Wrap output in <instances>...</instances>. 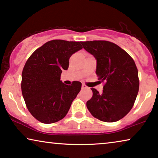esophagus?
<instances>
[{
    "mask_svg": "<svg viewBox=\"0 0 158 158\" xmlns=\"http://www.w3.org/2000/svg\"><path fill=\"white\" fill-rule=\"evenodd\" d=\"M81 88H82V89H87L88 87H87V86H86L85 85V84H82V86H81Z\"/></svg>",
    "mask_w": 158,
    "mask_h": 158,
    "instance_id": "34e87169",
    "label": "esophagus"
}]
</instances>
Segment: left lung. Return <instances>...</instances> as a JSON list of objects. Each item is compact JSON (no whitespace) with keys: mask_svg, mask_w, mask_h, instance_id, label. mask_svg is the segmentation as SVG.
<instances>
[{"mask_svg":"<svg viewBox=\"0 0 158 158\" xmlns=\"http://www.w3.org/2000/svg\"><path fill=\"white\" fill-rule=\"evenodd\" d=\"M97 60L96 74L105 82L103 92L92 88L86 107L94 117L106 123L121 119L131 110L139 91L138 71L134 60L119 46L106 41L81 42Z\"/></svg>","mask_w":158,"mask_h":158,"instance_id":"8db88e82","label":"left lung"}]
</instances>
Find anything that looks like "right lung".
Here are the masks:
<instances>
[{
	"label": "right lung",
	"instance_id": "1",
	"mask_svg": "<svg viewBox=\"0 0 158 158\" xmlns=\"http://www.w3.org/2000/svg\"><path fill=\"white\" fill-rule=\"evenodd\" d=\"M81 42L52 40L33 53L22 72L21 91L31 114L42 123L61 120L69 110L81 83L64 84L61 72L67 70L72 54L81 50Z\"/></svg>",
	"mask_w": 158,
	"mask_h": 158
}]
</instances>
